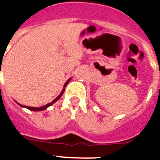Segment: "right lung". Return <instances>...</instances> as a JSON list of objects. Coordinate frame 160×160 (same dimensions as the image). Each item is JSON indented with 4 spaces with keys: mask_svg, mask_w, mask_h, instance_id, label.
<instances>
[{
    "mask_svg": "<svg viewBox=\"0 0 160 160\" xmlns=\"http://www.w3.org/2000/svg\"><path fill=\"white\" fill-rule=\"evenodd\" d=\"M71 79H72V78H69V79H68V80H67V81H66V82L65 83V85H64V87H64V88L62 89V91L61 92V94H59V95L58 96V97L56 98H55L54 100H53V101H52L51 102L48 103V104H46V105L42 106V107H27V106L22 105V104H20V103H18V102H17V103H18V104L20 106V107H25V108L29 109V111H44V110H46V109H47L49 107H50V106H51L52 104H53V103H54V102H57L59 98H60L62 97V96L63 93H64V91H65V87H66V85H67L68 83H69V82H70V80H71Z\"/></svg>",
    "mask_w": 160,
    "mask_h": 160,
    "instance_id": "add662e5",
    "label": "right lung"
}]
</instances>
